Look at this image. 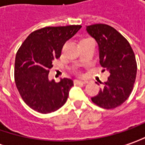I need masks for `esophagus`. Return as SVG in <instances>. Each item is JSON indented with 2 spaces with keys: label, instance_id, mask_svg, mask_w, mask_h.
I'll return each instance as SVG.
<instances>
[{
  "label": "esophagus",
  "instance_id": "esophagus-1",
  "mask_svg": "<svg viewBox=\"0 0 145 145\" xmlns=\"http://www.w3.org/2000/svg\"><path fill=\"white\" fill-rule=\"evenodd\" d=\"M87 82H88L87 81H80V80H74V84H86Z\"/></svg>",
  "mask_w": 145,
  "mask_h": 145
}]
</instances>
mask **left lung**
I'll return each mask as SVG.
<instances>
[{"label":"left lung","mask_w":145,"mask_h":145,"mask_svg":"<svg viewBox=\"0 0 145 145\" xmlns=\"http://www.w3.org/2000/svg\"><path fill=\"white\" fill-rule=\"evenodd\" d=\"M87 31L98 42L103 71L110 73L91 101L104 109H114L125 102L133 90L137 71L135 54L127 39L108 25H91Z\"/></svg>","instance_id":"left-lung-1"}]
</instances>
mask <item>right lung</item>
Wrapping results in <instances>:
<instances>
[{"label": "right lung", "mask_w": 145, "mask_h": 145, "mask_svg": "<svg viewBox=\"0 0 145 145\" xmlns=\"http://www.w3.org/2000/svg\"><path fill=\"white\" fill-rule=\"evenodd\" d=\"M73 25L44 27L32 32L18 49L14 80L24 102L42 114L57 111L67 102L73 81L64 78L56 82L48 74L54 60L60 57L65 42L80 29Z\"/></svg>", "instance_id": "obj_1"}]
</instances>
